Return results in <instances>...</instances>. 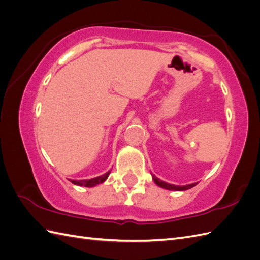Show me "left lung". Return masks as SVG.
<instances>
[{
	"label": "left lung",
	"instance_id": "1",
	"mask_svg": "<svg viewBox=\"0 0 260 260\" xmlns=\"http://www.w3.org/2000/svg\"><path fill=\"white\" fill-rule=\"evenodd\" d=\"M153 179H154V182L157 185L162 187V188H166V190H171V191H185V190H188V188H191V187H193V186L198 184V182H195V183H192V184L180 186V185H174V184H169V183L164 182V181L159 180L158 178H156L155 176H153Z\"/></svg>",
	"mask_w": 260,
	"mask_h": 260
}]
</instances>
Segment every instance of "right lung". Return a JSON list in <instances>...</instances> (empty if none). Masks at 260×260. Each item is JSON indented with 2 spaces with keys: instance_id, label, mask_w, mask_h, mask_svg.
Masks as SVG:
<instances>
[{
  "instance_id": "add662e5",
  "label": "right lung",
  "mask_w": 260,
  "mask_h": 260,
  "mask_svg": "<svg viewBox=\"0 0 260 260\" xmlns=\"http://www.w3.org/2000/svg\"><path fill=\"white\" fill-rule=\"evenodd\" d=\"M109 174H111V171L106 172L103 176H100L96 178H93V179H89V180H70L72 181V183L76 184V185H79V186H86V187H92V186H95L100 183H103L104 181L108 178Z\"/></svg>"
}]
</instances>
